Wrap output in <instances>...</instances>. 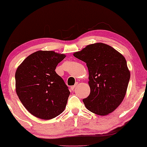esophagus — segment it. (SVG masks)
I'll return each mask as SVG.
<instances>
[{
	"mask_svg": "<svg viewBox=\"0 0 147 147\" xmlns=\"http://www.w3.org/2000/svg\"><path fill=\"white\" fill-rule=\"evenodd\" d=\"M77 86H78V83H76L75 85L71 86V90L74 91V90H75V88L77 87Z\"/></svg>",
	"mask_w": 147,
	"mask_h": 147,
	"instance_id": "1",
	"label": "esophagus"
}]
</instances>
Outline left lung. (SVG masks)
Masks as SVG:
<instances>
[{
  "mask_svg": "<svg viewBox=\"0 0 147 147\" xmlns=\"http://www.w3.org/2000/svg\"><path fill=\"white\" fill-rule=\"evenodd\" d=\"M74 56L86 63L90 93L83 102L90 111L107 115L123 100L130 78L125 58L103 43L88 45Z\"/></svg>",
  "mask_w": 147,
  "mask_h": 147,
  "instance_id": "1",
  "label": "left lung"
}]
</instances>
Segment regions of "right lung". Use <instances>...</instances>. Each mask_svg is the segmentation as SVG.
<instances>
[{
  "mask_svg": "<svg viewBox=\"0 0 147 147\" xmlns=\"http://www.w3.org/2000/svg\"><path fill=\"white\" fill-rule=\"evenodd\" d=\"M66 57L38 51L24 60L16 72V93L27 111L44 120L57 117L66 107L70 92L56 67Z\"/></svg>",
  "mask_w": 147,
  "mask_h": 147,
  "instance_id": "obj_1",
  "label": "right lung"
}]
</instances>
